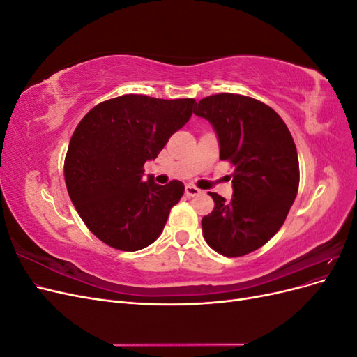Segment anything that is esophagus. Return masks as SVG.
Wrapping results in <instances>:
<instances>
[{
  "mask_svg": "<svg viewBox=\"0 0 357 357\" xmlns=\"http://www.w3.org/2000/svg\"><path fill=\"white\" fill-rule=\"evenodd\" d=\"M185 192H186V195H189V197H197V195H199V193H201V190L197 186H193V185H186Z\"/></svg>",
  "mask_w": 357,
  "mask_h": 357,
  "instance_id": "esophagus-1",
  "label": "esophagus"
}]
</instances>
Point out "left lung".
I'll return each mask as SVG.
<instances>
[{"mask_svg":"<svg viewBox=\"0 0 357 357\" xmlns=\"http://www.w3.org/2000/svg\"><path fill=\"white\" fill-rule=\"evenodd\" d=\"M193 113L208 121L229 160L232 198L210 192L214 210L202 218V234L218 253L238 257L262 247L282 228L299 186L296 146L271 107L236 93L201 100Z\"/></svg>","mask_w":357,"mask_h":357,"instance_id":"8db88e82","label":"left lung"}]
</instances>
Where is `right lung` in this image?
<instances>
[{"instance_id":"right-lung-1","label":"right lung","mask_w":357,"mask_h":357,"mask_svg":"<svg viewBox=\"0 0 357 357\" xmlns=\"http://www.w3.org/2000/svg\"><path fill=\"white\" fill-rule=\"evenodd\" d=\"M195 100L122 95L86 114L70 139L63 165L68 195L89 231L117 250H142L164 231L185 185L144 181L168 138L185 126Z\"/></svg>"}]
</instances>
